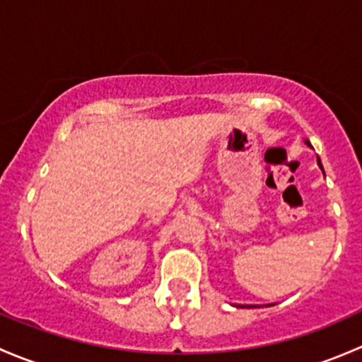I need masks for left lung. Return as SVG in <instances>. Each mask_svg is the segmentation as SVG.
Wrapping results in <instances>:
<instances>
[{
	"instance_id": "obj_1",
	"label": "left lung",
	"mask_w": 362,
	"mask_h": 362,
	"mask_svg": "<svg viewBox=\"0 0 362 362\" xmlns=\"http://www.w3.org/2000/svg\"><path fill=\"white\" fill-rule=\"evenodd\" d=\"M305 143H307V144H308V146H310V148H312L310 141H305ZM317 165L320 167V170H322V163H320V158H319V156H317ZM322 173H324V170H322ZM235 307H238V308H245V305H235ZM247 308H255V307H251V305H247Z\"/></svg>"
}]
</instances>
